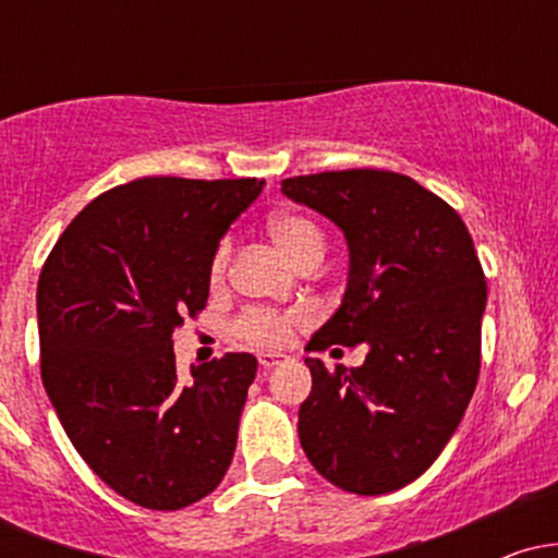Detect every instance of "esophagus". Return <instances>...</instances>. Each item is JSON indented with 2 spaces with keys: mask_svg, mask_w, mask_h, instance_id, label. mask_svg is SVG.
I'll return each mask as SVG.
<instances>
[{
  "mask_svg": "<svg viewBox=\"0 0 558 558\" xmlns=\"http://www.w3.org/2000/svg\"><path fill=\"white\" fill-rule=\"evenodd\" d=\"M280 362H286V356H283V354H259V364H262V369H272V367H278Z\"/></svg>",
  "mask_w": 558,
  "mask_h": 558,
  "instance_id": "1",
  "label": "esophagus"
}]
</instances>
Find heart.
I'll return each mask as SVG.
<instances>
[{"label":"heart","instance_id":"heart-1","mask_svg":"<svg viewBox=\"0 0 558 558\" xmlns=\"http://www.w3.org/2000/svg\"><path fill=\"white\" fill-rule=\"evenodd\" d=\"M270 235L280 248L288 254V259L296 265H306V262L323 259L325 254V239L310 217L283 213L275 215L270 220ZM230 262V241L222 239L217 243L213 259H209V283L220 286L226 278ZM301 319L299 312H275V310H252L241 312L239 317L230 323V336L235 341L254 345V349H278L288 341V332Z\"/></svg>","mask_w":558,"mask_h":558}]
</instances>
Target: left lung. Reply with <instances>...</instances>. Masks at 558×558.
Instances as JSON below:
<instances>
[{
    "label": "left lung",
    "instance_id": "left-lung-1",
    "mask_svg": "<svg viewBox=\"0 0 558 558\" xmlns=\"http://www.w3.org/2000/svg\"><path fill=\"white\" fill-rule=\"evenodd\" d=\"M283 194L343 230L349 283L306 351L367 343L362 367L306 356L299 440L325 480L380 496L417 480L462 422L480 375L485 286L457 209L390 170L286 178Z\"/></svg>",
    "mask_w": 558,
    "mask_h": 558
}]
</instances>
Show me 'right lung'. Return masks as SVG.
Listing matches in <instances>:
<instances>
[{"label":"right lung","instance_id":"1","mask_svg":"<svg viewBox=\"0 0 558 558\" xmlns=\"http://www.w3.org/2000/svg\"><path fill=\"white\" fill-rule=\"evenodd\" d=\"M262 181L138 178L65 228L36 291L41 380L70 444L114 493L175 511L226 477L252 354L178 380L172 332L207 306L209 259Z\"/></svg>","mask_w":558,"mask_h":558}]
</instances>
